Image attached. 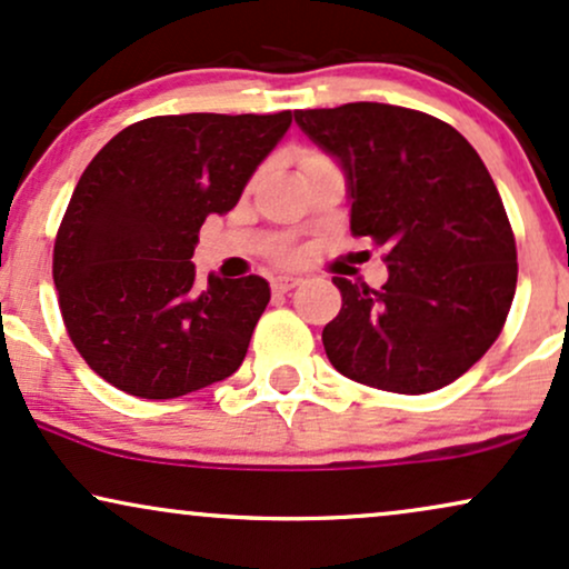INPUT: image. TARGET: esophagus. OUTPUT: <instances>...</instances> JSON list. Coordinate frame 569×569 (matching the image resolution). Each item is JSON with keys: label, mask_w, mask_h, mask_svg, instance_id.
Wrapping results in <instances>:
<instances>
[{"label": "esophagus", "mask_w": 569, "mask_h": 569, "mask_svg": "<svg viewBox=\"0 0 569 569\" xmlns=\"http://www.w3.org/2000/svg\"><path fill=\"white\" fill-rule=\"evenodd\" d=\"M299 283H302V278H297V276H278L276 280H272V291L286 293V291L297 289Z\"/></svg>", "instance_id": "1"}]
</instances>
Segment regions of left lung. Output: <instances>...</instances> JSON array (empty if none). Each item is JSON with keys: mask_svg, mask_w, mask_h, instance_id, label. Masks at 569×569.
Instances as JSON below:
<instances>
[{"mask_svg": "<svg viewBox=\"0 0 569 569\" xmlns=\"http://www.w3.org/2000/svg\"><path fill=\"white\" fill-rule=\"evenodd\" d=\"M347 177L350 228L387 251L379 291L333 278L331 366L358 385L423 395L467 373L498 339L517 289V243L467 137L435 116L347 102L293 111Z\"/></svg>", "mask_w": 569, "mask_h": 569, "instance_id": "obj_1", "label": "left lung"}]
</instances>
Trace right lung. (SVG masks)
I'll return each mask as SVG.
<instances>
[{"label":"right lung","instance_id":"add662e5","mask_svg":"<svg viewBox=\"0 0 569 569\" xmlns=\"http://www.w3.org/2000/svg\"><path fill=\"white\" fill-rule=\"evenodd\" d=\"M291 111L153 116L89 161L58 238L52 278L73 347L121 392L172 400L238 371L270 302L264 278L190 262L209 214H228Z\"/></svg>","mask_w":569,"mask_h":569}]
</instances>
